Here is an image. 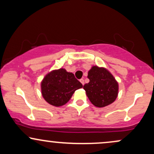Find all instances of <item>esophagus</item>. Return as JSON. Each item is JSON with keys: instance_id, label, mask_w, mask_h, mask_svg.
Instances as JSON below:
<instances>
[{"instance_id": "34e87169", "label": "esophagus", "mask_w": 154, "mask_h": 154, "mask_svg": "<svg viewBox=\"0 0 154 154\" xmlns=\"http://www.w3.org/2000/svg\"><path fill=\"white\" fill-rule=\"evenodd\" d=\"M79 81H80V82L82 83V85H84V84H85V81H84V79H79Z\"/></svg>"}]
</instances>
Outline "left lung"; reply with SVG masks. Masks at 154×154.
Listing matches in <instances>:
<instances>
[{
	"mask_svg": "<svg viewBox=\"0 0 154 154\" xmlns=\"http://www.w3.org/2000/svg\"><path fill=\"white\" fill-rule=\"evenodd\" d=\"M90 82L83 88L91 102L96 107H104L116 100L119 85L113 75L105 68L93 66L88 72Z\"/></svg>",
	"mask_w": 154,
	"mask_h": 154,
	"instance_id": "left-lung-1",
	"label": "left lung"
}]
</instances>
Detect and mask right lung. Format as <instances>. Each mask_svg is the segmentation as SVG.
I'll use <instances>...</instances> for the list:
<instances>
[{"instance_id": "obj_1", "label": "right lung", "mask_w": 154, "mask_h": 154, "mask_svg": "<svg viewBox=\"0 0 154 154\" xmlns=\"http://www.w3.org/2000/svg\"><path fill=\"white\" fill-rule=\"evenodd\" d=\"M82 85L75 78L74 74L59 69L51 72L41 82L42 95L46 101L54 106L66 104L76 90Z\"/></svg>"}]
</instances>
